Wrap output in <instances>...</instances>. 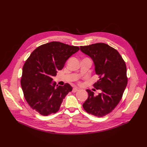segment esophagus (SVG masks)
Returning <instances> with one entry per match:
<instances>
[{
  "label": "esophagus",
  "instance_id": "esophagus-1",
  "mask_svg": "<svg viewBox=\"0 0 147 147\" xmlns=\"http://www.w3.org/2000/svg\"><path fill=\"white\" fill-rule=\"evenodd\" d=\"M78 90V88H73V90H72V92H76Z\"/></svg>",
  "mask_w": 147,
  "mask_h": 147
}]
</instances>
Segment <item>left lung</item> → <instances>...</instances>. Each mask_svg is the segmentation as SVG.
Here are the masks:
<instances>
[{
	"mask_svg": "<svg viewBox=\"0 0 147 147\" xmlns=\"http://www.w3.org/2000/svg\"><path fill=\"white\" fill-rule=\"evenodd\" d=\"M80 50L93 61L95 73L99 76L93 86L102 91L94 96L93 91L86 90L88 98L83 107L90 114L105 117L116 107L127 86L125 63L115 49L105 43L81 46Z\"/></svg>",
	"mask_w": 147,
	"mask_h": 147,
	"instance_id": "1",
	"label": "left lung"
}]
</instances>
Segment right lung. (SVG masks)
I'll return each instance as SVG.
<instances>
[{
  "mask_svg": "<svg viewBox=\"0 0 147 147\" xmlns=\"http://www.w3.org/2000/svg\"><path fill=\"white\" fill-rule=\"evenodd\" d=\"M79 50L78 47L52 41L39 46L30 54L23 67L21 86L33 110L44 116L59 111L63 99L73 88L69 84L56 87L52 78Z\"/></svg>",
  "mask_w": 147,
  "mask_h": 147,
  "instance_id": "right-lung-1",
  "label": "right lung"
}]
</instances>
